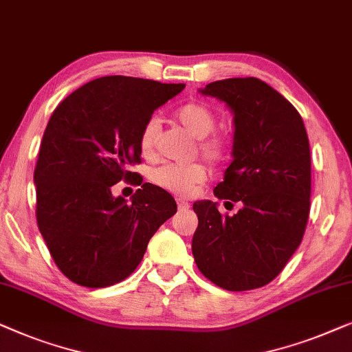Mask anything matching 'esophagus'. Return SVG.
Segmentation results:
<instances>
[{
	"mask_svg": "<svg viewBox=\"0 0 352 352\" xmlns=\"http://www.w3.org/2000/svg\"><path fill=\"white\" fill-rule=\"evenodd\" d=\"M177 206H178V209H180V210H188V209H190V202L183 201V199H177Z\"/></svg>",
	"mask_w": 352,
	"mask_h": 352,
	"instance_id": "34e87169",
	"label": "esophagus"
}]
</instances>
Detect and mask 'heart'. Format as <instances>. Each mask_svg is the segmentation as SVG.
<instances>
[{"instance_id": "b5f03b06", "label": "heart", "mask_w": 352, "mask_h": 352, "mask_svg": "<svg viewBox=\"0 0 352 352\" xmlns=\"http://www.w3.org/2000/svg\"><path fill=\"white\" fill-rule=\"evenodd\" d=\"M175 120L199 140V150L207 160L221 161L228 153V140L219 133H210L215 127V113L206 103L190 102L178 107L174 113ZM156 120H150L142 127L138 135V150L142 156L155 155L157 132ZM151 182L177 196H188L206 178V167L201 164H162L151 170Z\"/></svg>"}]
</instances>
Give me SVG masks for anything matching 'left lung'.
I'll use <instances>...</instances> for the list:
<instances>
[{"label": "left lung", "mask_w": 352, "mask_h": 352, "mask_svg": "<svg viewBox=\"0 0 352 352\" xmlns=\"http://www.w3.org/2000/svg\"><path fill=\"white\" fill-rule=\"evenodd\" d=\"M232 113V161L214 195L241 202L232 217L197 201L191 250L197 268L230 292L263 287L298 249L309 217L308 133L295 107L258 78H230L199 89Z\"/></svg>", "instance_id": "left-lung-1"}]
</instances>
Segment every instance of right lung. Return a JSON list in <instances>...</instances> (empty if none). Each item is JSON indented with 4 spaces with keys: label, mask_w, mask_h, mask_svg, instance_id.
<instances>
[{
    "label": "right lung",
    "mask_w": 352,
    "mask_h": 352,
    "mask_svg": "<svg viewBox=\"0 0 352 352\" xmlns=\"http://www.w3.org/2000/svg\"><path fill=\"white\" fill-rule=\"evenodd\" d=\"M185 89L103 76L72 92L44 131L34 167L36 221L58 270L100 289L133 273L153 234L177 212L162 188L143 183L127 202L111 188L138 174V135L155 110ZM137 182V185H140Z\"/></svg>",
    "instance_id": "add662e5"
}]
</instances>
